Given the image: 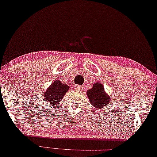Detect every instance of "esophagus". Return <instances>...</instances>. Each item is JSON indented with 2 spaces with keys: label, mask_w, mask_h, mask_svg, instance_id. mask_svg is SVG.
<instances>
[{
  "label": "esophagus",
  "mask_w": 157,
  "mask_h": 157,
  "mask_svg": "<svg viewBox=\"0 0 157 157\" xmlns=\"http://www.w3.org/2000/svg\"><path fill=\"white\" fill-rule=\"evenodd\" d=\"M75 89L76 90H78V91H83L84 90V88H82V85H75Z\"/></svg>",
  "instance_id": "obj_1"
}]
</instances>
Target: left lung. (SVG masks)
Instances as JSON below:
<instances>
[{
    "label": "left lung",
    "instance_id": "obj_1",
    "mask_svg": "<svg viewBox=\"0 0 157 157\" xmlns=\"http://www.w3.org/2000/svg\"><path fill=\"white\" fill-rule=\"evenodd\" d=\"M87 96L93 106L98 109H103L111 101L110 97L105 92L104 86L100 82L94 83L93 88L87 91Z\"/></svg>",
    "mask_w": 157,
    "mask_h": 157
}]
</instances>
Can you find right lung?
<instances>
[{"label":"right lung","instance_id":"obj_1","mask_svg":"<svg viewBox=\"0 0 157 157\" xmlns=\"http://www.w3.org/2000/svg\"><path fill=\"white\" fill-rule=\"evenodd\" d=\"M69 86L68 85L63 84L61 81L56 80L51 84V86L45 91L43 100L46 101L48 104L53 105H58L59 102L63 99V97L69 90Z\"/></svg>","mask_w":157,"mask_h":157}]
</instances>
